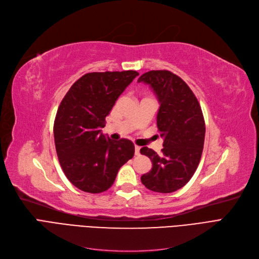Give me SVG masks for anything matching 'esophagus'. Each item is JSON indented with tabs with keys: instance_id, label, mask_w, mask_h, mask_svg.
Wrapping results in <instances>:
<instances>
[{
	"instance_id": "1",
	"label": "esophagus",
	"mask_w": 259,
	"mask_h": 259,
	"mask_svg": "<svg viewBox=\"0 0 259 259\" xmlns=\"http://www.w3.org/2000/svg\"><path fill=\"white\" fill-rule=\"evenodd\" d=\"M140 154V147L135 146V155H139Z\"/></svg>"
}]
</instances>
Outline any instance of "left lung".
<instances>
[{"mask_svg": "<svg viewBox=\"0 0 259 259\" xmlns=\"http://www.w3.org/2000/svg\"><path fill=\"white\" fill-rule=\"evenodd\" d=\"M138 82L149 84L157 96V128L164 139L160 154L140 149L152 162L141 182L150 191L172 193L191 180L200 162L206 134L201 107L190 87L169 70H150Z\"/></svg>", "mask_w": 259, "mask_h": 259, "instance_id": "left-lung-1", "label": "left lung"}]
</instances>
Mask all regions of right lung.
Returning <instances> with one entry per match:
<instances>
[{"label":"right lung","mask_w":259,"mask_h":259,"mask_svg":"<svg viewBox=\"0 0 259 259\" xmlns=\"http://www.w3.org/2000/svg\"><path fill=\"white\" fill-rule=\"evenodd\" d=\"M138 75L136 70L88 73L62 100L53 125L56 150L66 178L77 189L91 194L107 191L134 156L131 140H111L101 128L115 101Z\"/></svg>","instance_id":"right-lung-1"}]
</instances>
